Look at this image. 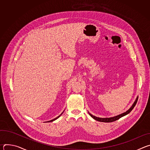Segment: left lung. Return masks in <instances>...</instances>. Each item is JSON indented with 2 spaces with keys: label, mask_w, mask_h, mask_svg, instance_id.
Listing matches in <instances>:
<instances>
[{
  "label": "left lung",
  "mask_w": 150,
  "mask_h": 150,
  "mask_svg": "<svg viewBox=\"0 0 150 150\" xmlns=\"http://www.w3.org/2000/svg\"><path fill=\"white\" fill-rule=\"evenodd\" d=\"M138 99V98H137L136 99L135 101L134 102V103L133 104V105L131 106V108L129 110H127L126 112H125V113H122V114H120V115H117V116H115V117H110V118H101V117H96V116L92 115L91 114H90V113H89V114H90V115L94 119H95V120H97V121L102 122H114V121H116V120L119 119L120 118H121L122 117H123V116H124L127 115L128 113H129L132 111V110L134 108V107L135 106V105H136V104H137V103Z\"/></svg>",
  "instance_id": "left-lung-1"
}]
</instances>
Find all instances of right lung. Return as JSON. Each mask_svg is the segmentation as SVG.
<instances>
[{
    "label": "right lung",
    "instance_id": "add662e5",
    "mask_svg": "<svg viewBox=\"0 0 150 150\" xmlns=\"http://www.w3.org/2000/svg\"><path fill=\"white\" fill-rule=\"evenodd\" d=\"M63 113V112H62V114H61V115H62V113ZM61 115H60V116H58V117H56V118H54V119H53V120H50V121H48V122H53V121H54V120H56V119H57V118H59V117H60V116H61Z\"/></svg>",
    "mask_w": 150,
    "mask_h": 150
}]
</instances>
